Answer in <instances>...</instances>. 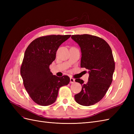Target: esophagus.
I'll use <instances>...</instances> for the list:
<instances>
[{"label":"esophagus","instance_id":"obj_1","mask_svg":"<svg viewBox=\"0 0 134 134\" xmlns=\"http://www.w3.org/2000/svg\"><path fill=\"white\" fill-rule=\"evenodd\" d=\"M75 82V79L72 78H70V83H74Z\"/></svg>","mask_w":134,"mask_h":134}]
</instances>
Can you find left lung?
I'll return each mask as SVG.
<instances>
[{
	"label": "left lung",
	"instance_id": "left-lung-1",
	"mask_svg": "<svg viewBox=\"0 0 134 134\" xmlns=\"http://www.w3.org/2000/svg\"><path fill=\"white\" fill-rule=\"evenodd\" d=\"M71 37L80 47L81 68L89 70L90 74L86 83L80 79H75L82 89L74 98L82 106H92L103 98L112 83L115 68L112 52L108 43L97 36L84 34Z\"/></svg>",
	"mask_w": 134,
	"mask_h": 134
}]
</instances>
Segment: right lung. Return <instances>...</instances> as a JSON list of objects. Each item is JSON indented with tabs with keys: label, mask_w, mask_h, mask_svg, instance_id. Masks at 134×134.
<instances>
[{
	"label": "right lung",
	"mask_w": 134,
	"mask_h": 134,
	"mask_svg": "<svg viewBox=\"0 0 134 134\" xmlns=\"http://www.w3.org/2000/svg\"><path fill=\"white\" fill-rule=\"evenodd\" d=\"M71 35H47L34 40L25 52L21 66L24 87L31 99L40 106L54 103L59 88L70 82L69 77L52 75L50 65L59 47Z\"/></svg>",
	"instance_id": "1"
}]
</instances>
